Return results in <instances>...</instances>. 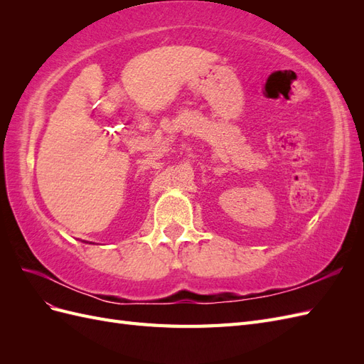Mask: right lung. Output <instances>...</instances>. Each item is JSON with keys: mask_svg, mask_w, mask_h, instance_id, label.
<instances>
[{"mask_svg": "<svg viewBox=\"0 0 364 364\" xmlns=\"http://www.w3.org/2000/svg\"><path fill=\"white\" fill-rule=\"evenodd\" d=\"M82 241H83V243H90V245H95V243H94V241H86V240H82Z\"/></svg>", "mask_w": 364, "mask_h": 364, "instance_id": "right-lung-1", "label": "right lung"}]
</instances>
